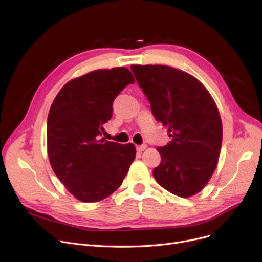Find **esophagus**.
I'll return each instance as SVG.
<instances>
[{"mask_svg":"<svg viewBox=\"0 0 262 262\" xmlns=\"http://www.w3.org/2000/svg\"><path fill=\"white\" fill-rule=\"evenodd\" d=\"M136 149H137L138 152H143L146 149V144H142V145H137L136 146Z\"/></svg>","mask_w":262,"mask_h":262,"instance_id":"obj_1","label":"esophagus"}]
</instances>
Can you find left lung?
Returning a JSON list of instances; mask_svg holds the SVG:
<instances>
[{
    "label": "left lung",
    "mask_w": 262,
    "mask_h": 262,
    "mask_svg": "<svg viewBox=\"0 0 262 262\" xmlns=\"http://www.w3.org/2000/svg\"><path fill=\"white\" fill-rule=\"evenodd\" d=\"M136 80L151 104L156 121L170 132L157 147L162 162L153 170L157 183L187 198L199 192L217 165L223 127L207 89L195 77L165 65H132Z\"/></svg>",
    "instance_id": "1"
}]
</instances>
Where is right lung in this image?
Listing matches in <instances>:
<instances>
[{"label":"right lung","instance_id":"right-lung-1","mask_svg":"<svg viewBox=\"0 0 262 262\" xmlns=\"http://www.w3.org/2000/svg\"><path fill=\"white\" fill-rule=\"evenodd\" d=\"M135 82L124 67L91 72L66 83L54 98L47 121L48 156L54 173L83 202L117 190L136 156L133 143L101 138L121 91Z\"/></svg>","mask_w":262,"mask_h":262}]
</instances>
